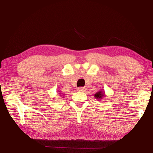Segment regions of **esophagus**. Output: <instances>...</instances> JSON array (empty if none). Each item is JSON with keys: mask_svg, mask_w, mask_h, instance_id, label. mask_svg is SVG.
I'll use <instances>...</instances> for the list:
<instances>
[{"mask_svg": "<svg viewBox=\"0 0 153 153\" xmlns=\"http://www.w3.org/2000/svg\"><path fill=\"white\" fill-rule=\"evenodd\" d=\"M85 91V87H78L77 88V91L79 92H84Z\"/></svg>", "mask_w": 153, "mask_h": 153, "instance_id": "obj_1", "label": "esophagus"}]
</instances>
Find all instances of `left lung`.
I'll use <instances>...</instances> for the list:
<instances>
[{"label": "left lung", "mask_w": 153, "mask_h": 153, "mask_svg": "<svg viewBox=\"0 0 153 153\" xmlns=\"http://www.w3.org/2000/svg\"><path fill=\"white\" fill-rule=\"evenodd\" d=\"M104 96H105V93H104V91L102 90H100L94 94V98L98 100H100L104 97Z\"/></svg>", "instance_id": "1"}]
</instances>
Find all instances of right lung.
Listing matches in <instances>:
<instances>
[{
	"instance_id": "obj_1",
	"label": "right lung",
	"mask_w": 153,
	"mask_h": 153,
	"mask_svg": "<svg viewBox=\"0 0 153 153\" xmlns=\"http://www.w3.org/2000/svg\"><path fill=\"white\" fill-rule=\"evenodd\" d=\"M59 94H60V93H59Z\"/></svg>"
}]
</instances>
